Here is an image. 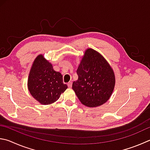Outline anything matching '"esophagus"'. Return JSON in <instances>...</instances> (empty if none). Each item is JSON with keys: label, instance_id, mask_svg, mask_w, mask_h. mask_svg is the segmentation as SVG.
I'll list each match as a JSON object with an SVG mask.
<instances>
[{"label": "esophagus", "instance_id": "1", "mask_svg": "<svg viewBox=\"0 0 150 150\" xmlns=\"http://www.w3.org/2000/svg\"><path fill=\"white\" fill-rule=\"evenodd\" d=\"M67 86H68V87H69V88H71V87L72 86V82H69L67 83Z\"/></svg>", "mask_w": 150, "mask_h": 150}]
</instances>
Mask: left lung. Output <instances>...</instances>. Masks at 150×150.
<instances>
[{
	"instance_id": "1",
	"label": "left lung",
	"mask_w": 150,
	"mask_h": 150,
	"mask_svg": "<svg viewBox=\"0 0 150 150\" xmlns=\"http://www.w3.org/2000/svg\"><path fill=\"white\" fill-rule=\"evenodd\" d=\"M77 73L78 80L73 83L72 88L83 105L94 108L108 101L113 91L115 79L113 69L101 54L87 49Z\"/></svg>"
}]
</instances>
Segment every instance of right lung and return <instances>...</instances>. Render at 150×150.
<instances>
[{"label":"right lung","instance_id":"obj_1","mask_svg":"<svg viewBox=\"0 0 150 150\" xmlns=\"http://www.w3.org/2000/svg\"><path fill=\"white\" fill-rule=\"evenodd\" d=\"M67 88L63 83V77L56 71L42 55L35 59L28 78V89L32 96L41 104L56 102Z\"/></svg>","mask_w":150,"mask_h":150}]
</instances>
